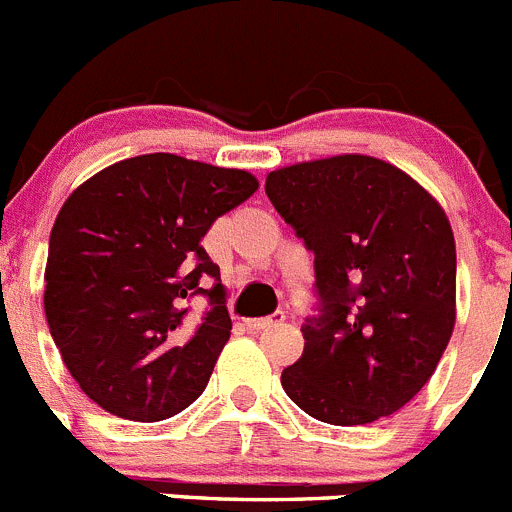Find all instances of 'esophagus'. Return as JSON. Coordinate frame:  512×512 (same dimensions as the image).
Instances as JSON below:
<instances>
[{"label": "esophagus", "instance_id": "obj_1", "mask_svg": "<svg viewBox=\"0 0 512 512\" xmlns=\"http://www.w3.org/2000/svg\"><path fill=\"white\" fill-rule=\"evenodd\" d=\"M283 321H285L283 310H275V313L265 315V318H257V321H247V326H250L252 331H270V328L283 326Z\"/></svg>", "mask_w": 512, "mask_h": 512}]
</instances>
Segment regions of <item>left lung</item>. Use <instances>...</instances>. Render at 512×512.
<instances>
[{
	"label": "left lung",
	"mask_w": 512,
	"mask_h": 512,
	"mask_svg": "<svg viewBox=\"0 0 512 512\" xmlns=\"http://www.w3.org/2000/svg\"><path fill=\"white\" fill-rule=\"evenodd\" d=\"M272 207L313 252L315 308L285 394L318 422L399 412L455 328L457 255L442 207L396 166L333 156L270 171Z\"/></svg>",
	"instance_id": "left-lung-1"
}]
</instances>
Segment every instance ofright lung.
<instances>
[{"label": "right lung", "mask_w": 512, "mask_h": 512, "mask_svg": "<svg viewBox=\"0 0 512 512\" xmlns=\"http://www.w3.org/2000/svg\"><path fill=\"white\" fill-rule=\"evenodd\" d=\"M255 191L247 171L143 154L103 169L62 204L47 252V326L105 412L161 422L199 399L232 331L202 237ZM194 297H207L208 310L184 332Z\"/></svg>", "instance_id": "right-lung-1"}]
</instances>
